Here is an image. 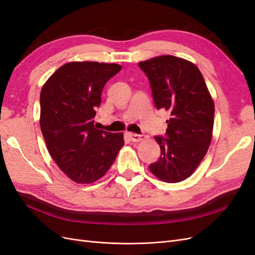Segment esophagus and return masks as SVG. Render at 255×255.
<instances>
[{"mask_svg": "<svg viewBox=\"0 0 255 255\" xmlns=\"http://www.w3.org/2000/svg\"><path fill=\"white\" fill-rule=\"evenodd\" d=\"M128 136L130 138V140H132L133 142H139L145 138V136H143V135H138L135 133H128Z\"/></svg>", "mask_w": 255, "mask_h": 255, "instance_id": "obj_1", "label": "esophagus"}]
</instances>
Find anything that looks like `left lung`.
<instances>
[{"label": "left lung", "instance_id": "obj_1", "mask_svg": "<svg viewBox=\"0 0 255 255\" xmlns=\"http://www.w3.org/2000/svg\"><path fill=\"white\" fill-rule=\"evenodd\" d=\"M157 110L170 113L166 138L156 136L160 157L150 165L159 180L177 183L189 177L204 158L213 137L215 105L202 73L191 61L161 55L140 61Z\"/></svg>", "mask_w": 255, "mask_h": 255}]
</instances>
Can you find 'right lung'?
Listing matches in <instances>:
<instances>
[{
    "instance_id": "add662e5",
    "label": "right lung",
    "mask_w": 255,
    "mask_h": 255,
    "mask_svg": "<svg viewBox=\"0 0 255 255\" xmlns=\"http://www.w3.org/2000/svg\"><path fill=\"white\" fill-rule=\"evenodd\" d=\"M117 64L72 61L63 65L40 92V128L50 155L79 184H91L109 171L125 144L122 133L94 126L104 85L121 70Z\"/></svg>"
}]
</instances>
